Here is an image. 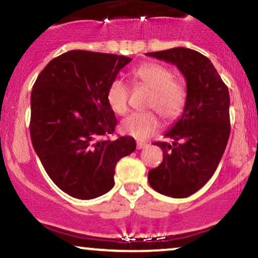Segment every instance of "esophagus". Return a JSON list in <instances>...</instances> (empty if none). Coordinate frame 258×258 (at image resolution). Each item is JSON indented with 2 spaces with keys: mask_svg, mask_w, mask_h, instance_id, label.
<instances>
[{
  "mask_svg": "<svg viewBox=\"0 0 258 258\" xmlns=\"http://www.w3.org/2000/svg\"><path fill=\"white\" fill-rule=\"evenodd\" d=\"M148 146L147 143H143V142H137V149H144Z\"/></svg>",
  "mask_w": 258,
  "mask_h": 258,
  "instance_id": "esophagus-1",
  "label": "esophagus"
}]
</instances>
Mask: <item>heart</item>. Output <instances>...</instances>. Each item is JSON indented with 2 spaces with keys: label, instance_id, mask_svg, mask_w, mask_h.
Listing matches in <instances>:
<instances>
[{
  "label": "heart",
  "instance_id": "1",
  "mask_svg": "<svg viewBox=\"0 0 258 258\" xmlns=\"http://www.w3.org/2000/svg\"><path fill=\"white\" fill-rule=\"evenodd\" d=\"M135 86L150 90L146 108L153 109L166 122L178 119L184 109L186 92L184 85L173 79V74L165 65L144 63L132 70ZM130 88L121 79L112 80L106 91V102L115 114L123 115L128 110ZM159 127V119L154 111L133 112L121 122V132L139 141L148 139Z\"/></svg>",
  "mask_w": 258,
  "mask_h": 258
}]
</instances>
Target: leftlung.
<instances>
[{
	"label": "left lung",
	"mask_w": 258,
	"mask_h": 258,
	"mask_svg": "<svg viewBox=\"0 0 258 258\" xmlns=\"http://www.w3.org/2000/svg\"><path fill=\"white\" fill-rule=\"evenodd\" d=\"M176 65L186 81L182 116L165 137L155 142L164 153L162 162L148 173L154 190L171 198L194 194L215 173L230 135L229 92L209 58L184 47L146 53Z\"/></svg>",
	"instance_id": "8db88e82"
}]
</instances>
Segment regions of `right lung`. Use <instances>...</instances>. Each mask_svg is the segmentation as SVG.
<instances>
[{
  "label": "right lung",
  "mask_w": 258,
  "mask_h": 258,
  "mask_svg": "<svg viewBox=\"0 0 258 258\" xmlns=\"http://www.w3.org/2000/svg\"><path fill=\"white\" fill-rule=\"evenodd\" d=\"M131 60L74 49L52 59L32 86V147L49 178L70 197L108 193L117 161L136 150L130 136L109 139L117 121L106 102L109 85Z\"/></svg>",
  "instance_id": "add662e5"
}]
</instances>
